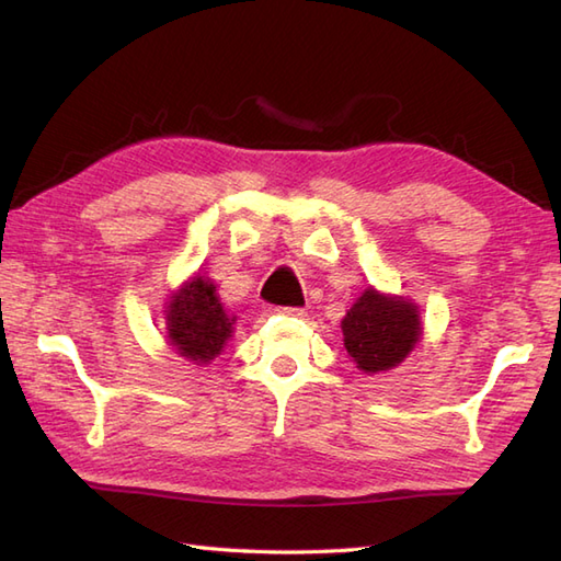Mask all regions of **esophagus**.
<instances>
[{
	"instance_id": "obj_1",
	"label": "esophagus",
	"mask_w": 561,
	"mask_h": 561,
	"mask_svg": "<svg viewBox=\"0 0 561 561\" xmlns=\"http://www.w3.org/2000/svg\"><path fill=\"white\" fill-rule=\"evenodd\" d=\"M273 313H278L283 319H305L307 311L305 309H295V307H276Z\"/></svg>"
}]
</instances>
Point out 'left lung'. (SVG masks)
I'll list each match as a JSON object with an SVG mask.
<instances>
[{"label":"left lung","mask_w":561,"mask_h":561,"mask_svg":"<svg viewBox=\"0 0 561 561\" xmlns=\"http://www.w3.org/2000/svg\"><path fill=\"white\" fill-rule=\"evenodd\" d=\"M340 328L350 359L368 376L400 366L423 335L414 299L380 293L374 285L347 309Z\"/></svg>","instance_id":"8db88e82"}]
</instances>
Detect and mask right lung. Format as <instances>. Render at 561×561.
I'll return each mask as SVG.
<instances>
[{
    "mask_svg": "<svg viewBox=\"0 0 561 561\" xmlns=\"http://www.w3.org/2000/svg\"><path fill=\"white\" fill-rule=\"evenodd\" d=\"M163 328L178 357L207 366L233 337L236 317L226 311L216 283L195 273L169 295V302L163 305Z\"/></svg>",
    "mask_w": 561,
    "mask_h": 561,
    "instance_id": "right-lung-1",
    "label": "right lung"
}]
</instances>
